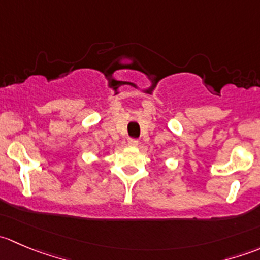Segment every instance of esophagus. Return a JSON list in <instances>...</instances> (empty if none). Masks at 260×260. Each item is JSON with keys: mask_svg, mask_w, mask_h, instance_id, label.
I'll use <instances>...</instances> for the list:
<instances>
[{"mask_svg": "<svg viewBox=\"0 0 260 260\" xmlns=\"http://www.w3.org/2000/svg\"><path fill=\"white\" fill-rule=\"evenodd\" d=\"M128 146L131 147L138 146V140H136V138H128Z\"/></svg>", "mask_w": 260, "mask_h": 260, "instance_id": "obj_1", "label": "esophagus"}]
</instances>
